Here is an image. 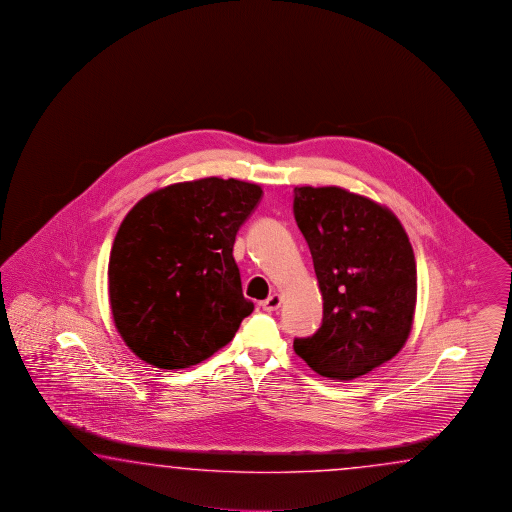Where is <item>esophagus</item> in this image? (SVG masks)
<instances>
[{"label":"esophagus","mask_w":512,"mask_h":512,"mask_svg":"<svg viewBox=\"0 0 512 512\" xmlns=\"http://www.w3.org/2000/svg\"><path fill=\"white\" fill-rule=\"evenodd\" d=\"M282 305V298H280V294H271L267 300H263L261 302V309L265 311V313H272V311H276L278 307Z\"/></svg>","instance_id":"34e87169"}]
</instances>
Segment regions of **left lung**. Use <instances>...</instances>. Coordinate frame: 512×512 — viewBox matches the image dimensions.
<instances>
[{
	"instance_id": "8db88e82",
	"label": "left lung",
	"mask_w": 512,
	"mask_h": 512,
	"mask_svg": "<svg viewBox=\"0 0 512 512\" xmlns=\"http://www.w3.org/2000/svg\"><path fill=\"white\" fill-rule=\"evenodd\" d=\"M293 212L324 298L322 326L294 338V351L318 375L353 381L392 360L410 335L412 245L388 208L337 186H296Z\"/></svg>"
}]
</instances>
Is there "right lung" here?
<instances>
[{
  "label": "right lung",
  "mask_w": 512,
  "mask_h": 512,
  "mask_svg": "<svg viewBox=\"0 0 512 512\" xmlns=\"http://www.w3.org/2000/svg\"><path fill=\"white\" fill-rule=\"evenodd\" d=\"M261 188L207 177L141 199L109 256L115 326L139 359L183 370L227 346L254 311L232 256Z\"/></svg>",
  "instance_id": "right-lung-1"
}]
</instances>
